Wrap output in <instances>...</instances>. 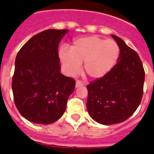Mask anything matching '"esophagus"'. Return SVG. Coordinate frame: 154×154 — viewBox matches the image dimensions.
<instances>
[{
    "label": "esophagus",
    "instance_id": "obj_1",
    "mask_svg": "<svg viewBox=\"0 0 154 154\" xmlns=\"http://www.w3.org/2000/svg\"><path fill=\"white\" fill-rule=\"evenodd\" d=\"M81 86H83V83L81 81H77V82H76V88H78V87Z\"/></svg>",
    "mask_w": 154,
    "mask_h": 154
}]
</instances>
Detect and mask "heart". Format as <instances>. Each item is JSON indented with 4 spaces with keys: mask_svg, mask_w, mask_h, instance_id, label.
Returning a JSON list of instances; mask_svg holds the SVG:
<instances>
[{
    "mask_svg": "<svg viewBox=\"0 0 154 154\" xmlns=\"http://www.w3.org/2000/svg\"><path fill=\"white\" fill-rule=\"evenodd\" d=\"M120 55L118 45L112 40L97 36H89L75 40L70 50L62 47L59 57L68 75L79 72L84 63L83 71L92 80H98L109 73L116 65Z\"/></svg>",
    "mask_w": 154,
    "mask_h": 154,
    "instance_id": "obj_1",
    "label": "heart"
}]
</instances>
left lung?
Listing matches in <instances>:
<instances>
[{"label": "left lung", "instance_id": "left-lung-1", "mask_svg": "<svg viewBox=\"0 0 154 154\" xmlns=\"http://www.w3.org/2000/svg\"><path fill=\"white\" fill-rule=\"evenodd\" d=\"M120 48L117 63L106 76L87 85V109L102 125L117 124L134 114L143 95L145 70L138 54L120 37L111 35Z\"/></svg>", "mask_w": 154, "mask_h": 154}]
</instances>
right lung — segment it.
<instances>
[{
    "mask_svg": "<svg viewBox=\"0 0 154 154\" xmlns=\"http://www.w3.org/2000/svg\"><path fill=\"white\" fill-rule=\"evenodd\" d=\"M69 29H47L18 52L12 81L16 107L33 123L52 124L65 111L76 82L60 73L59 43Z\"/></svg>",
    "mask_w": 154,
    "mask_h": 154,
    "instance_id": "obj_1",
    "label": "right lung"
}]
</instances>
